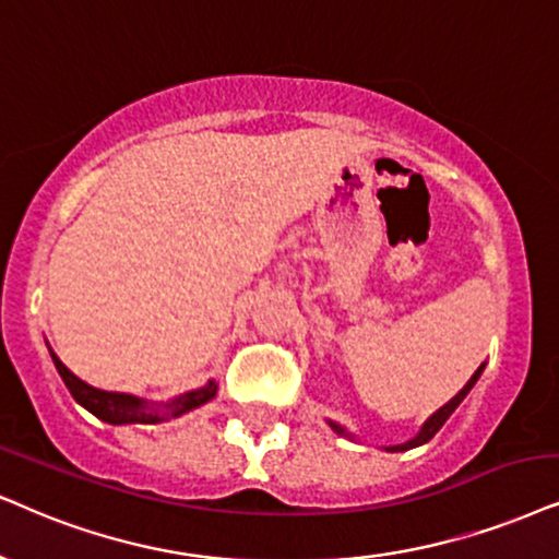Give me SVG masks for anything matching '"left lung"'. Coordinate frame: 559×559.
<instances>
[{"label":"left lung","mask_w":559,"mask_h":559,"mask_svg":"<svg viewBox=\"0 0 559 559\" xmlns=\"http://www.w3.org/2000/svg\"><path fill=\"white\" fill-rule=\"evenodd\" d=\"M483 371H485V364L479 366V369H477L475 373H472L467 384H464L462 390H459V392L454 394V397H451V400L447 402V405H443V407H438L436 413L430 415V418H428L426 423H423L418 433H415L413 438H409V441H405V443H394V447H381V449H384V451H392V454H397V451H409V449H415V447H423V443H428L430 438H433V436L438 433V430H441L443 423H447V420L451 418V413H454V409H456L459 405H462L464 397H467V394L472 392V386L477 384V379L483 377ZM328 426H330L332 430H335L337 436H345V438H350V441H356V436H353L350 430L345 428V426H341V423H335V420H328Z\"/></svg>","instance_id":"obj_1"}]
</instances>
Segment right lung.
<instances>
[{"mask_svg": "<svg viewBox=\"0 0 559 559\" xmlns=\"http://www.w3.org/2000/svg\"><path fill=\"white\" fill-rule=\"evenodd\" d=\"M48 353H51L56 371H59L67 390L72 392V397L80 402L87 413L100 418L103 423H110V426H157V423L180 418V415L190 413V409L206 405V402L214 400L218 392L216 379H209L206 384L198 386V390L182 392L178 397L167 402H150L126 392H105L69 371L67 366L61 364V358L51 350V345H48Z\"/></svg>", "mask_w": 559, "mask_h": 559, "instance_id": "add662e5", "label": "right lung"}]
</instances>
